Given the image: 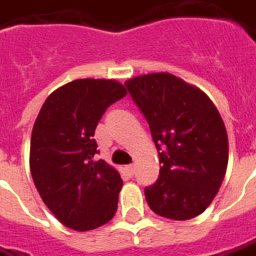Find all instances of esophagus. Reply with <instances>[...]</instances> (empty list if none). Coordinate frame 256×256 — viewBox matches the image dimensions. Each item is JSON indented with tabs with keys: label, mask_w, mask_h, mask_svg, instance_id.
I'll use <instances>...</instances> for the list:
<instances>
[{
	"label": "esophagus",
	"mask_w": 256,
	"mask_h": 256,
	"mask_svg": "<svg viewBox=\"0 0 256 256\" xmlns=\"http://www.w3.org/2000/svg\"><path fill=\"white\" fill-rule=\"evenodd\" d=\"M126 172H128V176H133V174H134V166H133V164L126 166Z\"/></svg>",
	"instance_id": "1"
}]
</instances>
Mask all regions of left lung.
I'll use <instances>...</instances> for the list:
<instances>
[{"instance_id": "obj_1", "label": "left lung", "mask_w": 256, "mask_h": 256, "mask_svg": "<svg viewBox=\"0 0 256 256\" xmlns=\"http://www.w3.org/2000/svg\"><path fill=\"white\" fill-rule=\"evenodd\" d=\"M152 132L160 176L144 190L157 216L186 221L216 198L228 166V136L221 114L206 93L168 72L124 82Z\"/></svg>"}]
</instances>
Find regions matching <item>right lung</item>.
Returning a JSON list of instances; mask_svg holds the SVG:
<instances>
[{
	"mask_svg": "<svg viewBox=\"0 0 256 256\" xmlns=\"http://www.w3.org/2000/svg\"><path fill=\"white\" fill-rule=\"evenodd\" d=\"M128 94L114 79H76L49 94L34 123L32 180L60 224L90 231L109 222L123 186L119 172L98 153L94 128L112 103Z\"/></svg>",
	"mask_w": 256,
	"mask_h": 256,
	"instance_id": "add662e5",
	"label": "right lung"
}]
</instances>
